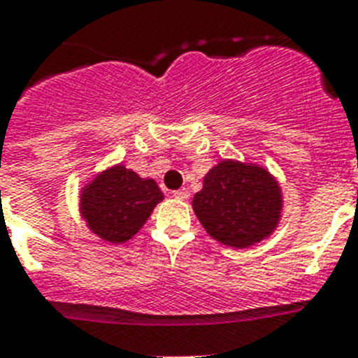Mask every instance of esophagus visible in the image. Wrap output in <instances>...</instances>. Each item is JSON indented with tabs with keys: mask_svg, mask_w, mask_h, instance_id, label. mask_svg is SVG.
<instances>
[{
	"mask_svg": "<svg viewBox=\"0 0 358 358\" xmlns=\"http://www.w3.org/2000/svg\"><path fill=\"white\" fill-rule=\"evenodd\" d=\"M173 197L179 199V201H186V199L189 197L188 189H176V192H173Z\"/></svg>",
	"mask_w": 358,
	"mask_h": 358,
	"instance_id": "34e87169",
	"label": "esophagus"
}]
</instances>
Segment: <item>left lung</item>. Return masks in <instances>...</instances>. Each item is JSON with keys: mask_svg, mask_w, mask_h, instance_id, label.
I'll return each instance as SVG.
<instances>
[{"mask_svg": "<svg viewBox=\"0 0 358 358\" xmlns=\"http://www.w3.org/2000/svg\"><path fill=\"white\" fill-rule=\"evenodd\" d=\"M192 206L208 235L229 248L245 249L276 229L283 199L278 181L265 169L224 159L206 173Z\"/></svg>", "mask_w": 358, "mask_h": 358, "instance_id": "8db88e82", "label": "left lung"}]
</instances>
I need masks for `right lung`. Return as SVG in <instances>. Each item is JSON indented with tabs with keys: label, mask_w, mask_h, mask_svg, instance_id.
Wrapping results in <instances>:
<instances>
[{
	"label": "right lung",
	"mask_w": 358,
	"mask_h": 358,
	"mask_svg": "<svg viewBox=\"0 0 358 358\" xmlns=\"http://www.w3.org/2000/svg\"><path fill=\"white\" fill-rule=\"evenodd\" d=\"M161 201L163 192L154 179H141L123 164H116L82 188L80 213L94 235L122 243L143 227Z\"/></svg>",
	"instance_id": "obj_1"
}]
</instances>
